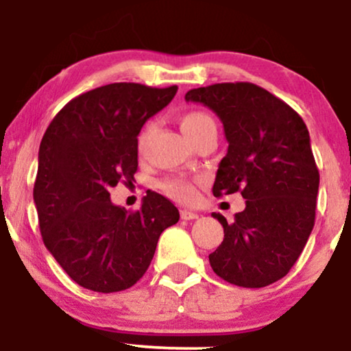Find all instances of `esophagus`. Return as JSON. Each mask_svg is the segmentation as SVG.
<instances>
[{
	"instance_id": "obj_1",
	"label": "esophagus",
	"mask_w": 351,
	"mask_h": 351,
	"mask_svg": "<svg viewBox=\"0 0 351 351\" xmlns=\"http://www.w3.org/2000/svg\"><path fill=\"white\" fill-rule=\"evenodd\" d=\"M181 217L189 221V219H198L199 215H198V213H195V211H188V209H181Z\"/></svg>"
}]
</instances>
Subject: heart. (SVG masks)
<instances>
[{"instance_id":"obj_1","label":"heart","mask_w":351,"mask_h":351,"mask_svg":"<svg viewBox=\"0 0 351 351\" xmlns=\"http://www.w3.org/2000/svg\"><path fill=\"white\" fill-rule=\"evenodd\" d=\"M211 125H216L213 117L201 110L186 112V114L181 115L180 119L181 130H183V134L186 135L189 140L195 138L199 132H203L206 127H211ZM153 130H155V123L153 122L145 123L142 130H140L138 136H136V148H138L140 153H143L145 148H147V143L148 140H150ZM162 186L163 191L167 193L168 196L181 201V203H191L196 196L195 181L183 178V176H175V178L165 180Z\"/></svg>"}]
</instances>
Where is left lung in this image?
Instances as JSON below:
<instances>
[{"instance_id":"8db88e82","label":"left lung","mask_w":351,"mask_h":351,"mask_svg":"<svg viewBox=\"0 0 351 351\" xmlns=\"http://www.w3.org/2000/svg\"><path fill=\"white\" fill-rule=\"evenodd\" d=\"M184 99L211 108L226 134L213 195L239 191L245 199L232 223L213 213L224 239L209 264L239 287L274 284L299 259L315 224L320 175L307 125L284 100L251 82L191 88Z\"/></svg>"}]
</instances>
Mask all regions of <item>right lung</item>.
<instances>
[{
    "label": "right lung",
    "instance_id": "add662e5",
    "mask_svg": "<svg viewBox=\"0 0 351 351\" xmlns=\"http://www.w3.org/2000/svg\"><path fill=\"white\" fill-rule=\"evenodd\" d=\"M178 87L108 84L80 94L52 119L39 147L34 203L44 245L72 280L110 293L132 287L150 265L178 208L148 189L138 211L110 201L138 168L136 136Z\"/></svg>",
    "mask_w": 351,
    "mask_h": 351
}]
</instances>
